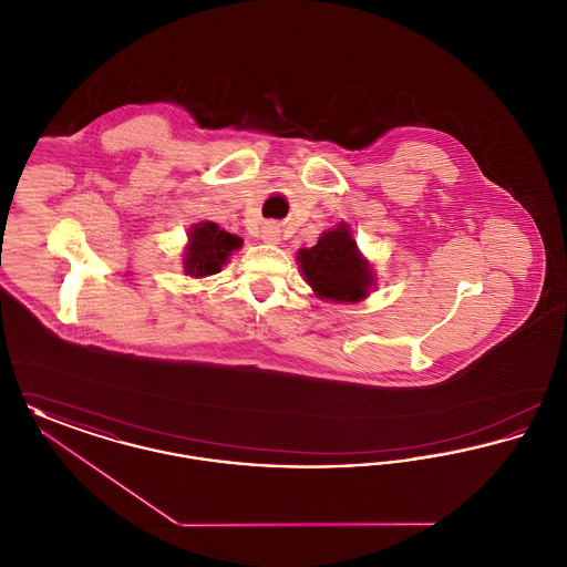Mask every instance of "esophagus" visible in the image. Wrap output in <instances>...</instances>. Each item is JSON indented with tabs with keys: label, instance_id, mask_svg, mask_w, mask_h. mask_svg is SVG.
<instances>
[{
	"label": "esophagus",
	"instance_id": "esophagus-1",
	"mask_svg": "<svg viewBox=\"0 0 567 567\" xmlns=\"http://www.w3.org/2000/svg\"><path fill=\"white\" fill-rule=\"evenodd\" d=\"M259 238L266 244H280V240H282V229L276 223H266L261 227V231H259Z\"/></svg>",
	"mask_w": 567,
	"mask_h": 567
}]
</instances>
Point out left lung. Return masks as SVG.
<instances>
[{
  "instance_id": "obj_1",
  "label": "left lung",
  "mask_w": 567,
  "mask_h": 567,
  "mask_svg": "<svg viewBox=\"0 0 567 567\" xmlns=\"http://www.w3.org/2000/svg\"><path fill=\"white\" fill-rule=\"evenodd\" d=\"M297 266L312 293L336 303H357L377 287V274L352 238L351 227L338 223L315 246L297 250Z\"/></svg>"
}]
</instances>
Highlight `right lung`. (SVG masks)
<instances>
[{"mask_svg":"<svg viewBox=\"0 0 567 567\" xmlns=\"http://www.w3.org/2000/svg\"><path fill=\"white\" fill-rule=\"evenodd\" d=\"M183 268L190 278H206L223 270L229 257L243 248V238L220 229L213 220L195 223L187 236Z\"/></svg>","mask_w":567,"mask_h":567,"instance_id":"add662e5","label":"right lung"}]
</instances>
